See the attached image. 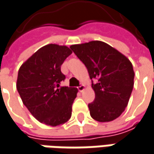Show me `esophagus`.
Returning a JSON list of instances; mask_svg holds the SVG:
<instances>
[{"instance_id":"esophagus-1","label":"esophagus","mask_w":154,"mask_h":154,"mask_svg":"<svg viewBox=\"0 0 154 154\" xmlns=\"http://www.w3.org/2000/svg\"><path fill=\"white\" fill-rule=\"evenodd\" d=\"M77 88H78V90H79L80 92H82V91L86 88V87H85V85H81V86H79Z\"/></svg>"}]
</instances>
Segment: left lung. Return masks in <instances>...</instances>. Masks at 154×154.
Returning <instances> with one entry per match:
<instances>
[{
	"label": "left lung",
	"instance_id": "obj_1",
	"mask_svg": "<svg viewBox=\"0 0 154 154\" xmlns=\"http://www.w3.org/2000/svg\"><path fill=\"white\" fill-rule=\"evenodd\" d=\"M87 67L95 99L88 104L92 119L110 122L124 112L134 87L135 72L130 60L119 51L101 41L70 47Z\"/></svg>",
	"mask_w": 154,
	"mask_h": 154
}]
</instances>
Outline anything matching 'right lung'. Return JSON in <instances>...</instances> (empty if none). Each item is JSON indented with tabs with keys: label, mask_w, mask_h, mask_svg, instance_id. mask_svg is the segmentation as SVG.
Here are the masks:
<instances>
[{
	"label": "right lung",
	"mask_w": 154,
	"mask_h": 154,
	"mask_svg": "<svg viewBox=\"0 0 154 154\" xmlns=\"http://www.w3.org/2000/svg\"><path fill=\"white\" fill-rule=\"evenodd\" d=\"M72 54L67 46L48 44L19 68L18 92L29 112L42 124L59 126L72 117V106L78 90L60 85L66 78L61 65Z\"/></svg>",
	"instance_id": "right-lung-1"
}]
</instances>
